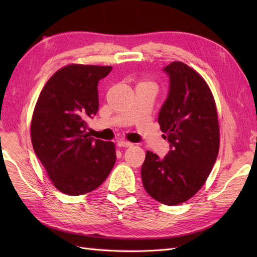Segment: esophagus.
<instances>
[{"mask_svg":"<svg viewBox=\"0 0 257 257\" xmlns=\"http://www.w3.org/2000/svg\"><path fill=\"white\" fill-rule=\"evenodd\" d=\"M117 145H118V147H124V148H128V147L133 146L132 143H129V141H124V140H119Z\"/></svg>","mask_w":257,"mask_h":257,"instance_id":"34e87169","label":"esophagus"}]
</instances>
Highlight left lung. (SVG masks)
<instances>
[{"label":"left lung","instance_id":"obj_1","mask_svg":"<svg viewBox=\"0 0 257 257\" xmlns=\"http://www.w3.org/2000/svg\"><path fill=\"white\" fill-rule=\"evenodd\" d=\"M169 91L158 122L170 150L160 159L147 151L141 168L145 190L166 205L183 203L198 192L214 166L220 129L212 92L188 65L173 62L163 68Z\"/></svg>","mask_w":257,"mask_h":257}]
</instances>
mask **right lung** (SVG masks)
<instances>
[{
  "label": "right lung",
  "instance_id": "obj_1",
  "mask_svg": "<svg viewBox=\"0 0 257 257\" xmlns=\"http://www.w3.org/2000/svg\"><path fill=\"white\" fill-rule=\"evenodd\" d=\"M111 66L68 65L48 79L31 123L32 145L54 185L69 195L97 189L116 162L114 145L85 134L98 111V83Z\"/></svg>",
  "mask_w": 257,
  "mask_h": 257
}]
</instances>
